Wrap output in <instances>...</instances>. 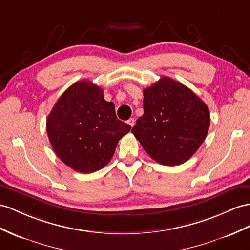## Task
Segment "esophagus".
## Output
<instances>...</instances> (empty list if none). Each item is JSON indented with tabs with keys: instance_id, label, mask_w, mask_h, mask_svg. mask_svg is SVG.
I'll return each mask as SVG.
<instances>
[{
	"instance_id": "1",
	"label": "esophagus",
	"mask_w": 250,
	"mask_h": 250,
	"mask_svg": "<svg viewBox=\"0 0 250 250\" xmlns=\"http://www.w3.org/2000/svg\"><path fill=\"white\" fill-rule=\"evenodd\" d=\"M127 124H129V125L133 127L134 125H135V119H134V118H130L129 120H127Z\"/></svg>"
}]
</instances>
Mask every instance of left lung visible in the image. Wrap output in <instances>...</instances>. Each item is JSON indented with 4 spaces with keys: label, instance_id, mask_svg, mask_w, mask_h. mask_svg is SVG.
Returning a JSON list of instances; mask_svg holds the SVG:
<instances>
[{
    "label": "left lung",
    "instance_id": "obj_1",
    "mask_svg": "<svg viewBox=\"0 0 250 250\" xmlns=\"http://www.w3.org/2000/svg\"><path fill=\"white\" fill-rule=\"evenodd\" d=\"M209 125L206 104L181 82L162 77L144 89V115L132 133L155 162L176 166L200 148Z\"/></svg>",
    "mask_w": 250,
    "mask_h": 250
}]
</instances>
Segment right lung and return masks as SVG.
I'll use <instances>...</instances> for the list:
<instances>
[{"instance_id":"obj_1","label":"right lung","mask_w":250,"mask_h":250,"mask_svg":"<svg viewBox=\"0 0 250 250\" xmlns=\"http://www.w3.org/2000/svg\"><path fill=\"white\" fill-rule=\"evenodd\" d=\"M53 149L80 173H93L110 163L120 138L131 125L118 120L113 102L91 81L74 83L56 102L46 119Z\"/></svg>"}]
</instances>
